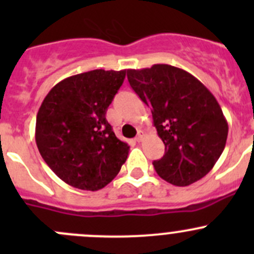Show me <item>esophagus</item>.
<instances>
[{
    "label": "esophagus",
    "instance_id": "1",
    "mask_svg": "<svg viewBox=\"0 0 254 254\" xmlns=\"http://www.w3.org/2000/svg\"><path fill=\"white\" fill-rule=\"evenodd\" d=\"M142 139H143V132L142 131H139V132H137L136 137H135V140H136L137 142H141Z\"/></svg>",
    "mask_w": 254,
    "mask_h": 254
}]
</instances>
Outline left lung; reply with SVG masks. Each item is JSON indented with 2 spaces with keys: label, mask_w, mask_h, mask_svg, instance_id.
<instances>
[{
  "label": "left lung",
  "mask_w": 254,
  "mask_h": 254,
  "mask_svg": "<svg viewBox=\"0 0 254 254\" xmlns=\"http://www.w3.org/2000/svg\"><path fill=\"white\" fill-rule=\"evenodd\" d=\"M135 93L152 112L165 155L153 161L157 175L186 187L206 176L224 151L226 118L211 92L187 71L166 64L127 70Z\"/></svg>",
  "instance_id": "left-lung-1"
}]
</instances>
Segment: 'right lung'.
Returning <instances> with one entry per match:
<instances>
[{
  "label": "right lung",
  "mask_w": 254,
  "mask_h": 254,
  "mask_svg": "<svg viewBox=\"0 0 254 254\" xmlns=\"http://www.w3.org/2000/svg\"><path fill=\"white\" fill-rule=\"evenodd\" d=\"M127 70H93L56 83L37 114L35 141L54 173L73 188L96 191L119 173L130 146L115 136L106 113Z\"/></svg>",
  "instance_id": "right-lung-1"
}]
</instances>
